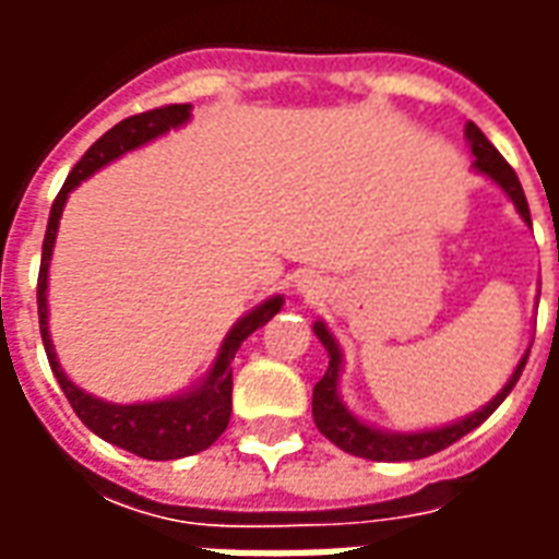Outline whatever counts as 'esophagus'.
<instances>
[{
    "label": "esophagus",
    "mask_w": 559,
    "mask_h": 559,
    "mask_svg": "<svg viewBox=\"0 0 559 559\" xmlns=\"http://www.w3.org/2000/svg\"><path fill=\"white\" fill-rule=\"evenodd\" d=\"M296 290L302 293L305 299H320V293H323V281L317 278V275H302V278L296 281Z\"/></svg>",
    "instance_id": "34e87169"
}]
</instances>
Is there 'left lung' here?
<instances>
[{
  "mask_svg": "<svg viewBox=\"0 0 559 559\" xmlns=\"http://www.w3.org/2000/svg\"><path fill=\"white\" fill-rule=\"evenodd\" d=\"M464 134H467L469 152H473V167L479 173H485L491 182H497L506 191V197L515 203L518 215L530 224V206H527V197H524V188L518 182L515 170L506 164V158L491 146V140L481 134L479 128L467 122L464 128ZM314 335L320 338V344L326 347L329 353V368L326 374L320 377V383L314 386V401H311V411H314V425L320 428L323 437H329L332 443L344 449V452H350L356 457H368V461H416V457H428L433 452H440L445 445H452L455 440H461L464 433H469L473 428H479L481 421L488 419L503 399L515 389L518 377L524 371V365H527L530 350L521 356V362L512 371V377L506 380V386L493 395L481 411L469 413L467 419H457L452 425H443V428H431V431H380L374 425H368L359 416H353L347 411V404L341 401L338 395V380H341V347L335 335L329 332L326 323L323 320H317L314 323Z\"/></svg>",
  "mask_w": 559,
  "mask_h": 559,
  "instance_id": "8db88e82",
  "label": "left lung"
}]
</instances>
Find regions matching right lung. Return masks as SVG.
Instances as JSON below:
<instances>
[{"instance_id":"right-lung-1","label":"right lung","mask_w":559,"mask_h":559,"mask_svg":"<svg viewBox=\"0 0 559 559\" xmlns=\"http://www.w3.org/2000/svg\"><path fill=\"white\" fill-rule=\"evenodd\" d=\"M188 119H191V104L155 107V110H146V114L122 119L119 126L110 128L102 140H95L86 148V155L78 160L74 170L68 173L62 191L53 200L47 233H44L41 272H38V323H41L44 350H47L50 368H53L56 380L66 392L68 404L74 407L80 421L92 433H98L102 440L126 449L131 455L148 457V461H173V457L197 455L224 433L233 411V356L251 332H257L263 323H269L272 317L278 314L284 296H272L263 305H257L254 311H248L242 320L233 323L227 338L221 344L218 356H215L212 371L191 392H182V395H173V399L164 401H146V404H110V401L86 395L83 389L74 386L62 371L59 359H56L50 326H47V272H50V257H53L56 233H59V218H62L68 194L83 179H90L92 173L102 170L104 164H110V160L126 155L131 148L143 146L148 140L167 134L170 128L185 126Z\"/></svg>"}]
</instances>
